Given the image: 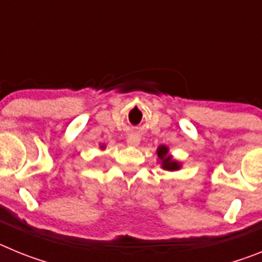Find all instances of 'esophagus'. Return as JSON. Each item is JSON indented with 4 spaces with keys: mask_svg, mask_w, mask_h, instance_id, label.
Instances as JSON below:
<instances>
[{
    "mask_svg": "<svg viewBox=\"0 0 262 262\" xmlns=\"http://www.w3.org/2000/svg\"><path fill=\"white\" fill-rule=\"evenodd\" d=\"M139 143H140V138L136 134H131L127 138V145H129V147H138Z\"/></svg>",
    "mask_w": 262,
    "mask_h": 262,
    "instance_id": "obj_1",
    "label": "esophagus"
}]
</instances>
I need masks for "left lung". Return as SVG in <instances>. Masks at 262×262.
<instances>
[{
  "instance_id": "left-lung-1",
  "label": "left lung",
  "mask_w": 262,
  "mask_h": 262,
  "mask_svg": "<svg viewBox=\"0 0 262 262\" xmlns=\"http://www.w3.org/2000/svg\"><path fill=\"white\" fill-rule=\"evenodd\" d=\"M157 157H159V161L161 163V168L169 170V172H174L181 169V163L177 161V160L173 159L172 155H169V148L166 145H160L157 148Z\"/></svg>"
}]
</instances>
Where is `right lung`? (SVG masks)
<instances>
[{
  "mask_svg": "<svg viewBox=\"0 0 262 262\" xmlns=\"http://www.w3.org/2000/svg\"><path fill=\"white\" fill-rule=\"evenodd\" d=\"M101 149H105V144H102V145H101Z\"/></svg>",
  "mask_w": 262,
  "mask_h": 262,
  "instance_id": "right-lung-1",
  "label": "right lung"
}]
</instances>
